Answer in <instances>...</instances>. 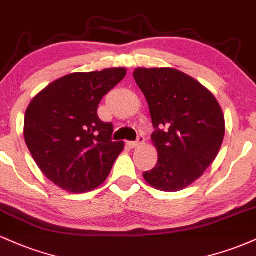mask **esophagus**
I'll use <instances>...</instances> for the list:
<instances>
[{"instance_id": "34e87169", "label": "esophagus", "mask_w": 256, "mask_h": 256, "mask_svg": "<svg viewBox=\"0 0 256 256\" xmlns=\"http://www.w3.org/2000/svg\"><path fill=\"white\" fill-rule=\"evenodd\" d=\"M143 143H144V138H143L142 136H140L136 142H128V148L134 149V148H137V146H142Z\"/></svg>"}]
</instances>
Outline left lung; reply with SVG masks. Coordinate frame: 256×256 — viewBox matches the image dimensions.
I'll return each instance as SVG.
<instances>
[{
  "mask_svg": "<svg viewBox=\"0 0 256 256\" xmlns=\"http://www.w3.org/2000/svg\"><path fill=\"white\" fill-rule=\"evenodd\" d=\"M155 131L158 164L143 173L161 192H179L204 174L216 160L225 134V118L210 90L174 68H136Z\"/></svg>",
  "mask_w": 256,
  "mask_h": 256,
  "instance_id": "1",
  "label": "left lung"
}]
</instances>
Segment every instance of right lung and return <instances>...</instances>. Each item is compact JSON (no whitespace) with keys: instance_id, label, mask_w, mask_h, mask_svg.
<instances>
[{"instance_id":"right-lung-1","label":"right lung","mask_w":256,"mask_h":256,"mask_svg":"<svg viewBox=\"0 0 256 256\" xmlns=\"http://www.w3.org/2000/svg\"><path fill=\"white\" fill-rule=\"evenodd\" d=\"M125 76L122 67L71 73L28 104L26 146L43 174L61 189L80 194L98 188L124 150V142L110 140L113 125L100 120L98 108Z\"/></svg>"}]
</instances>
